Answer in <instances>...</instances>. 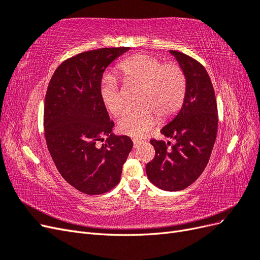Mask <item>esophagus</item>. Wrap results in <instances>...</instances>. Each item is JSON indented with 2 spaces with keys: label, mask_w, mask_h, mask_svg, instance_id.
I'll list each match as a JSON object with an SVG mask.
<instances>
[{
  "label": "esophagus",
  "mask_w": 260,
  "mask_h": 260,
  "mask_svg": "<svg viewBox=\"0 0 260 260\" xmlns=\"http://www.w3.org/2000/svg\"><path fill=\"white\" fill-rule=\"evenodd\" d=\"M143 141L142 140H138V139H133V145H135V147H138L141 143H142Z\"/></svg>",
  "instance_id": "1"
}]
</instances>
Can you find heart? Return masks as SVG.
<instances>
[{
  "label": "heart",
  "mask_w": 260,
  "mask_h": 260,
  "mask_svg": "<svg viewBox=\"0 0 260 260\" xmlns=\"http://www.w3.org/2000/svg\"><path fill=\"white\" fill-rule=\"evenodd\" d=\"M125 83L139 84L138 105L125 109L117 128L122 135L143 137L156 122V115L165 119L174 115L183 103L186 78L180 66L162 64L152 55L137 54L119 65ZM100 98L107 112L118 115L123 107V99L114 76L102 79Z\"/></svg>",
  "instance_id": "obj_1"
}]
</instances>
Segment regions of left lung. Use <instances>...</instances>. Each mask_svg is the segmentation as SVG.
<instances>
[{"label": "left lung", "mask_w": 260, "mask_h": 260, "mask_svg": "<svg viewBox=\"0 0 260 260\" xmlns=\"http://www.w3.org/2000/svg\"><path fill=\"white\" fill-rule=\"evenodd\" d=\"M186 78V92L177 115L160 129L176 141L151 140L154 159L146 165L151 182L164 191H180L191 185L206 168L217 137L218 114L215 91L206 69L187 55L170 51Z\"/></svg>", "instance_id": "1"}]
</instances>
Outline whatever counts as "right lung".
<instances>
[{"label": "right lung", "mask_w": 260, "mask_h": 260, "mask_svg": "<svg viewBox=\"0 0 260 260\" xmlns=\"http://www.w3.org/2000/svg\"><path fill=\"white\" fill-rule=\"evenodd\" d=\"M129 50L105 48L78 54L57 67L46 91V145L61 177L85 194H103L115 187L133 146L129 137L112 133L114 122L100 98L105 69ZM104 139L100 147L97 142Z\"/></svg>", "instance_id": "1"}]
</instances>
